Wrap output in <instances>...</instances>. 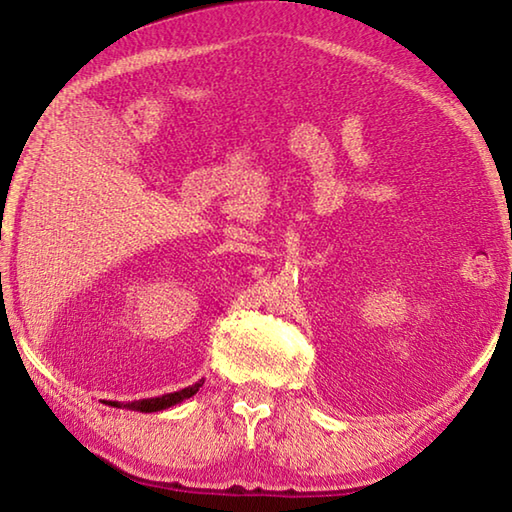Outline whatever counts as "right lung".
I'll return each mask as SVG.
<instances>
[{"instance_id":"add662e5","label":"right lung","mask_w":512,"mask_h":512,"mask_svg":"<svg viewBox=\"0 0 512 512\" xmlns=\"http://www.w3.org/2000/svg\"><path fill=\"white\" fill-rule=\"evenodd\" d=\"M203 384H205V379H198L196 384L183 388V391L167 393V395H160V397H146V400H135V402H126V404L110 402V406H117V409H128V411H140V413L164 411V409H171V406H176L180 402L189 400V397L198 393V388H201Z\"/></svg>"}]
</instances>
